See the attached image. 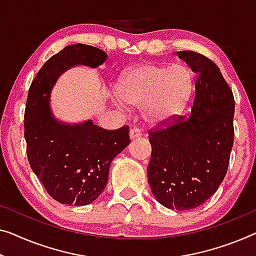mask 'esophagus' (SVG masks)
Returning <instances> with one entry per match:
<instances>
[{"instance_id": "esophagus-1", "label": "esophagus", "mask_w": 256, "mask_h": 256, "mask_svg": "<svg viewBox=\"0 0 256 256\" xmlns=\"http://www.w3.org/2000/svg\"><path fill=\"white\" fill-rule=\"evenodd\" d=\"M141 134H142V133H141V130L138 128H133L130 130V138L131 139L139 138V136H141Z\"/></svg>"}]
</instances>
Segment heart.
Here are the masks:
<instances>
[{
  "label": "heart",
  "instance_id": "b5f03b06",
  "mask_svg": "<svg viewBox=\"0 0 256 256\" xmlns=\"http://www.w3.org/2000/svg\"><path fill=\"white\" fill-rule=\"evenodd\" d=\"M115 93L122 104L141 109L148 124L161 126L184 112L193 93V76L180 64L142 63L123 72Z\"/></svg>",
  "mask_w": 256,
  "mask_h": 256
}]
</instances>
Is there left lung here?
Returning a JSON list of instances; mask_svg holds the SVG:
<instances>
[{"label":"left lung","instance_id":"obj_1","mask_svg":"<svg viewBox=\"0 0 256 256\" xmlns=\"http://www.w3.org/2000/svg\"><path fill=\"white\" fill-rule=\"evenodd\" d=\"M196 74L188 118L150 132L148 182L160 204L190 210L207 201L226 177L234 146V98L218 66L196 52H178Z\"/></svg>","mask_w":256,"mask_h":256}]
</instances>
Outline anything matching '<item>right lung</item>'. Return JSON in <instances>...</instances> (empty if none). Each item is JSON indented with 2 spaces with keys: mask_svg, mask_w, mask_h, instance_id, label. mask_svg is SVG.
<instances>
[{
  "mask_svg": "<svg viewBox=\"0 0 256 256\" xmlns=\"http://www.w3.org/2000/svg\"><path fill=\"white\" fill-rule=\"evenodd\" d=\"M106 54L76 44L52 56L30 84L24 118L28 158L33 172L60 204L85 206L104 192L112 160L131 142L128 126L104 130L90 120L68 124L52 115L50 93L68 68L102 66Z\"/></svg>",
  "mask_w": 256,
  "mask_h": 256,
  "instance_id": "obj_1",
  "label": "right lung"
}]
</instances>
